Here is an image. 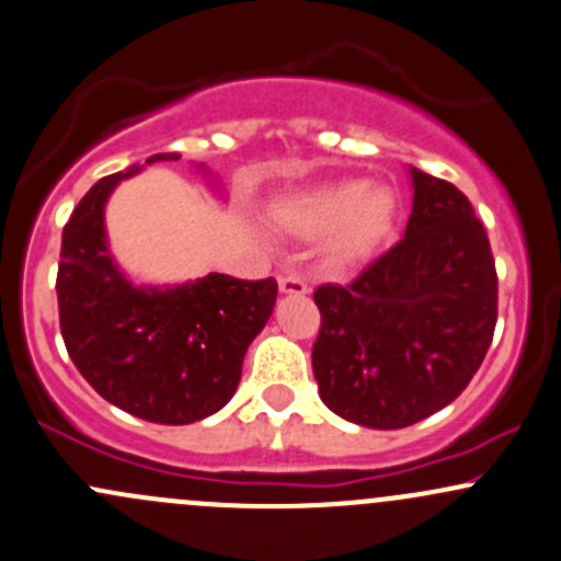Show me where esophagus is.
<instances>
[{
  "mask_svg": "<svg viewBox=\"0 0 561 561\" xmlns=\"http://www.w3.org/2000/svg\"><path fill=\"white\" fill-rule=\"evenodd\" d=\"M279 290L285 293V296H307L309 293V285L304 276L298 274H282L279 276Z\"/></svg>",
  "mask_w": 561,
  "mask_h": 561,
  "instance_id": "1",
  "label": "esophagus"
}]
</instances>
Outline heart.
I'll return each mask as SVG.
<instances>
[{
    "label": "heart",
    "mask_w": 561,
    "mask_h": 561,
    "mask_svg": "<svg viewBox=\"0 0 561 561\" xmlns=\"http://www.w3.org/2000/svg\"><path fill=\"white\" fill-rule=\"evenodd\" d=\"M393 201L386 190H364L360 184H333L312 192L293 208V225L307 236L336 228L328 257L333 265H353L375 249L388 233Z\"/></svg>",
    "instance_id": "b5f03b06"
}]
</instances>
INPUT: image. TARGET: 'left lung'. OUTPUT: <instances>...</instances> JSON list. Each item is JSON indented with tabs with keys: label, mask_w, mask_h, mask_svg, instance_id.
Instances as JSON below:
<instances>
[{
	"label": "left lung",
	"mask_w": 561,
	"mask_h": 561,
	"mask_svg": "<svg viewBox=\"0 0 561 561\" xmlns=\"http://www.w3.org/2000/svg\"><path fill=\"white\" fill-rule=\"evenodd\" d=\"M404 239L350 285H320L312 369L328 410L404 428L448 407L483 364L496 268L483 222L450 181L412 168Z\"/></svg>",
	"instance_id": "8db88e82"
}]
</instances>
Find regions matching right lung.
Returning <instances> with one entry per match:
<instances>
[{
    "instance_id": "right-lung-1",
    "label": "right lung",
    "mask_w": 561,
    "mask_h": 561,
    "mask_svg": "<svg viewBox=\"0 0 561 561\" xmlns=\"http://www.w3.org/2000/svg\"><path fill=\"white\" fill-rule=\"evenodd\" d=\"M179 160L154 154L146 162ZM100 179L61 233L59 328L72 364L105 401L165 426L222 410L241 380L247 347L276 304V279L208 274L192 285L133 287L113 265L103 208L124 175Z\"/></svg>"
}]
</instances>
